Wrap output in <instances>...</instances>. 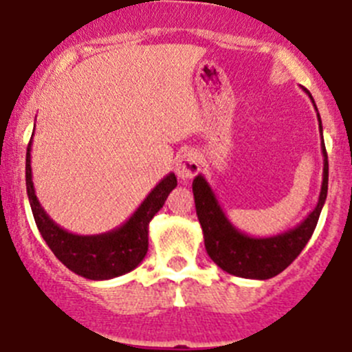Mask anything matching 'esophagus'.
<instances>
[{"label":"esophagus","instance_id":"esophagus-1","mask_svg":"<svg viewBox=\"0 0 352 352\" xmlns=\"http://www.w3.org/2000/svg\"><path fill=\"white\" fill-rule=\"evenodd\" d=\"M175 170H177V175H179L180 180H190L194 175H197V172L201 170L199 165V158L194 151H184L182 155L177 158L175 163Z\"/></svg>","mask_w":352,"mask_h":352}]
</instances>
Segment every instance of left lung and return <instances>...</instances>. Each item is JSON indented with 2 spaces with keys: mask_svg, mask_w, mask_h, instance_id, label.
Instances as JSON below:
<instances>
[{
  "mask_svg": "<svg viewBox=\"0 0 352 352\" xmlns=\"http://www.w3.org/2000/svg\"><path fill=\"white\" fill-rule=\"evenodd\" d=\"M306 93L315 104L309 91ZM318 125L322 132L323 153V180L318 203L298 227L284 234L272 235V237H251L241 232L230 223L227 214L223 213L206 179L201 173L194 179V203H196V213L203 228L204 248L221 270L235 277L267 280L284 272L308 244L318 223L320 213L327 199V190H329V160H327V149L323 144V127L320 115Z\"/></svg>",
  "mask_w": 352,
  "mask_h": 352,
  "instance_id": "obj_1",
  "label": "left lung"
}]
</instances>
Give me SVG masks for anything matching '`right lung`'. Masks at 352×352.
<instances>
[{"label": "right lung", "instance_id": "right-lung-1", "mask_svg": "<svg viewBox=\"0 0 352 352\" xmlns=\"http://www.w3.org/2000/svg\"><path fill=\"white\" fill-rule=\"evenodd\" d=\"M32 138L27 146L25 184L34 220L47 248L68 270L89 280H108L134 270L148 252L149 221L163 208L166 197L177 187L175 173H168L146 196L141 206L118 228L98 235H78L54 223L36 196L30 168Z\"/></svg>", "mask_w": 352, "mask_h": 352}]
</instances>
